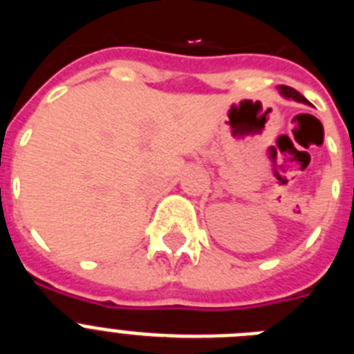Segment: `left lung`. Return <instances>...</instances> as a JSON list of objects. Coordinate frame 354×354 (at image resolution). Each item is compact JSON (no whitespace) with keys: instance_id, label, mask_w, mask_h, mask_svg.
<instances>
[{"instance_id":"8db88e82","label":"left lung","mask_w":354,"mask_h":354,"mask_svg":"<svg viewBox=\"0 0 354 354\" xmlns=\"http://www.w3.org/2000/svg\"><path fill=\"white\" fill-rule=\"evenodd\" d=\"M278 88H280V93H282L283 97H287V99H292V101H298V102H303V104H308V101H306L305 97H303L299 92H296L294 88H290V86L280 84Z\"/></svg>"}]
</instances>
